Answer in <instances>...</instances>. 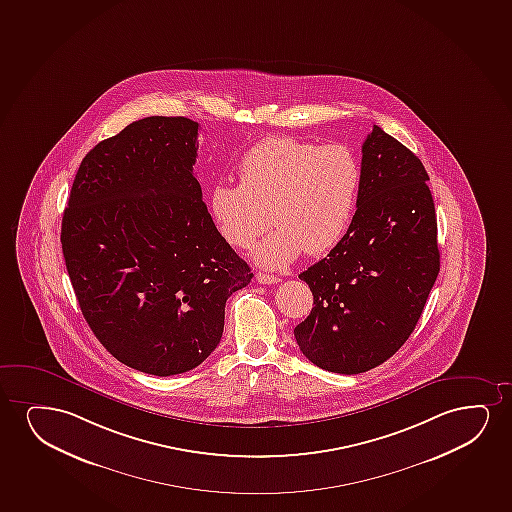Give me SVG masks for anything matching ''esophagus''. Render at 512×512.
I'll return each instance as SVG.
<instances>
[{
	"instance_id": "1",
	"label": "esophagus",
	"mask_w": 512,
	"mask_h": 512,
	"mask_svg": "<svg viewBox=\"0 0 512 512\" xmlns=\"http://www.w3.org/2000/svg\"><path fill=\"white\" fill-rule=\"evenodd\" d=\"M257 281L260 285H278L281 279L276 278L273 274L257 273Z\"/></svg>"
}]
</instances>
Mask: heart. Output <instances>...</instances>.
Here are the masks:
<instances>
[{"label":"heart","instance_id":"obj_1","mask_svg":"<svg viewBox=\"0 0 512 512\" xmlns=\"http://www.w3.org/2000/svg\"><path fill=\"white\" fill-rule=\"evenodd\" d=\"M239 186L220 182L210 191V215L227 245L246 250L276 229L253 259L266 269H283L302 252L321 255L337 245L351 224L361 166L351 147L318 146L285 135L266 137L238 165Z\"/></svg>","mask_w":512,"mask_h":512}]
</instances>
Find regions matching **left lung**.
Here are the masks:
<instances>
[{
	"instance_id": "left-lung-1",
	"label": "left lung",
	"mask_w": 512,
	"mask_h": 512,
	"mask_svg": "<svg viewBox=\"0 0 512 512\" xmlns=\"http://www.w3.org/2000/svg\"><path fill=\"white\" fill-rule=\"evenodd\" d=\"M361 153L358 210L332 252L299 274L314 306L293 330L311 363L344 375L382 365L405 344L439 273L422 161L377 125Z\"/></svg>"
}]
</instances>
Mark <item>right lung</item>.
Wrapping results in <instances>:
<instances>
[{"instance_id":"obj_1","label":"right lung","mask_w":512,"mask_h":512,"mask_svg":"<svg viewBox=\"0 0 512 512\" xmlns=\"http://www.w3.org/2000/svg\"><path fill=\"white\" fill-rule=\"evenodd\" d=\"M196 121L149 116L81 161L60 243L95 337L133 370L168 377L219 346L226 300L252 281L220 238L193 173Z\"/></svg>"}]
</instances>
